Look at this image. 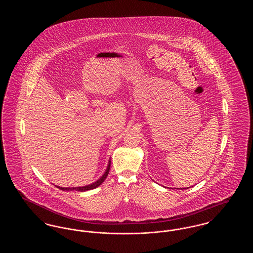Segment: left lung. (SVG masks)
Segmentation results:
<instances>
[{
    "instance_id": "left-lung-1",
    "label": "left lung",
    "mask_w": 253,
    "mask_h": 253,
    "mask_svg": "<svg viewBox=\"0 0 253 253\" xmlns=\"http://www.w3.org/2000/svg\"><path fill=\"white\" fill-rule=\"evenodd\" d=\"M185 189H188V188H185Z\"/></svg>"
}]
</instances>
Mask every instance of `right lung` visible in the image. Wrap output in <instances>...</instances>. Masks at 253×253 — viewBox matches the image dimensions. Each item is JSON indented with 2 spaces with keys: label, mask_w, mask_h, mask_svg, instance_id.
I'll use <instances>...</instances> for the list:
<instances>
[{
  "label": "right lung",
  "mask_w": 253,
  "mask_h": 253,
  "mask_svg": "<svg viewBox=\"0 0 253 253\" xmlns=\"http://www.w3.org/2000/svg\"><path fill=\"white\" fill-rule=\"evenodd\" d=\"M110 166H111V161H109L108 166H107L105 172L103 173V175L98 180H96V182H94V183H92L90 185L84 186V187H73V188H62V187L57 186V188H59L61 191H78V192H86V191H90V190L96 189L99 185H101L103 183V181L106 179V177L108 175L109 170H110Z\"/></svg>",
  "instance_id": "1"
}]
</instances>
